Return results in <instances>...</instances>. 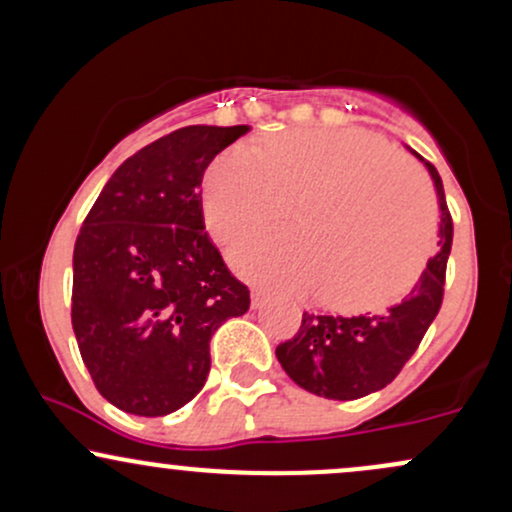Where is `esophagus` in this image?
<instances>
[{
    "label": "esophagus",
    "mask_w": 512,
    "mask_h": 512,
    "mask_svg": "<svg viewBox=\"0 0 512 512\" xmlns=\"http://www.w3.org/2000/svg\"><path fill=\"white\" fill-rule=\"evenodd\" d=\"M267 303H269L267 293H264V291H252V298H250L252 310H262Z\"/></svg>",
    "instance_id": "esophagus-1"
}]
</instances>
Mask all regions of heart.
<instances>
[{
	"mask_svg": "<svg viewBox=\"0 0 512 512\" xmlns=\"http://www.w3.org/2000/svg\"><path fill=\"white\" fill-rule=\"evenodd\" d=\"M204 221L221 243L272 228L293 207L296 236L231 252L245 279L308 293L330 308H385L426 267L436 207L424 175L361 129H293L228 149L204 178Z\"/></svg>",
	"mask_w": 512,
	"mask_h": 512,
	"instance_id": "heart-1",
	"label": "heart"
}]
</instances>
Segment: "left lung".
Listing matches in <instances>:
<instances>
[{
	"mask_svg": "<svg viewBox=\"0 0 512 512\" xmlns=\"http://www.w3.org/2000/svg\"><path fill=\"white\" fill-rule=\"evenodd\" d=\"M411 154L424 161L416 151ZM424 166L438 195V252L428 260L407 296L383 313L354 317L303 313L296 337L276 346L281 368L303 390L339 402L383 390L414 356L416 346L436 320L452 248V219L436 166L428 161Z\"/></svg>",
	"mask_w": 512,
	"mask_h": 512,
	"instance_id": "left-lung-1",
	"label": "left lung"
}]
</instances>
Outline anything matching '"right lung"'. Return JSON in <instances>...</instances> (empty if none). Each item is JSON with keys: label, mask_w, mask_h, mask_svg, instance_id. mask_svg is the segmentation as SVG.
I'll return each instance as SVG.
<instances>
[{"label": "right lung", "mask_w": 512, "mask_h": 512, "mask_svg": "<svg viewBox=\"0 0 512 512\" xmlns=\"http://www.w3.org/2000/svg\"><path fill=\"white\" fill-rule=\"evenodd\" d=\"M248 125L175 129L105 182L74 245L72 327L98 392L166 416L207 383L209 342L250 308L204 231L202 178Z\"/></svg>", "instance_id": "add662e5"}]
</instances>
